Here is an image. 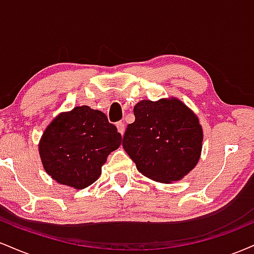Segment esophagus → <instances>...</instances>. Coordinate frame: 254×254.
<instances>
[{"label": "esophagus", "mask_w": 254, "mask_h": 254, "mask_svg": "<svg viewBox=\"0 0 254 254\" xmlns=\"http://www.w3.org/2000/svg\"><path fill=\"white\" fill-rule=\"evenodd\" d=\"M116 127H117L119 133H121V135H123L124 131H125V125H124L123 122H118V123L116 124Z\"/></svg>", "instance_id": "esophagus-1"}]
</instances>
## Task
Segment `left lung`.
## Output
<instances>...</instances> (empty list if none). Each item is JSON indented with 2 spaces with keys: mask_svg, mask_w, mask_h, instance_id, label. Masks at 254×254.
<instances>
[{
  "mask_svg": "<svg viewBox=\"0 0 254 254\" xmlns=\"http://www.w3.org/2000/svg\"><path fill=\"white\" fill-rule=\"evenodd\" d=\"M133 115L123 148L143 176L170 184L193 170L202 151L203 129L185 104L177 98L141 100Z\"/></svg>",
  "mask_w": 254,
  "mask_h": 254,
  "instance_id": "1",
  "label": "left lung"
}]
</instances>
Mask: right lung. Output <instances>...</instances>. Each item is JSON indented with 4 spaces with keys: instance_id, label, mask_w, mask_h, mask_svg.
<instances>
[{
    "instance_id": "obj_1",
    "label": "right lung",
    "mask_w": 254,
    "mask_h": 254,
    "mask_svg": "<svg viewBox=\"0 0 254 254\" xmlns=\"http://www.w3.org/2000/svg\"><path fill=\"white\" fill-rule=\"evenodd\" d=\"M122 135L105 113L77 106L60 113L44 131L39 155L44 170L57 183L81 190L100 177L107 156Z\"/></svg>"
}]
</instances>
